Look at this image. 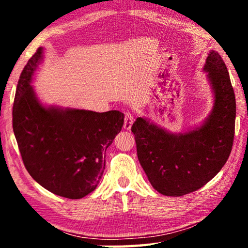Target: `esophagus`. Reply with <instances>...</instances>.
Instances as JSON below:
<instances>
[{"label": "esophagus", "instance_id": "esophagus-1", "mask_svg": "<svg viewBox=\"0 0 248 248\" xmlns=\"http://www.w3.org/2000/svg\"><path fill=\"white\" fill-rule=\"evenodd\" d=\"M133 124V116L130 114V112H125L124 115V128L129 130L130 128H131V125Z\"/></svg>", "mask_w": 248, "mask_h": 248}]
</instances>
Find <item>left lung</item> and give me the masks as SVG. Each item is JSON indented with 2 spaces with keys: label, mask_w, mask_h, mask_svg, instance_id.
<instances>
[{
  "label": "left lung",
  "mask_w": 248,
  "mask_h": 248,
  "mask_svg": "<svg viewBox=\"0 0 248 248\" xmlns=\"http://www.w3.org/2000/svg\"><path fill=\"white\" fill-rule=\"evenodd\" d=\"M204 70L216 100L201 127L170 134L141 117L131 127L140 164L162 195L178 197L198 190L219 173L232 151L236 102L228 69L212 50Z\"/></svg>",
  "instance_id": "obj_1"
}]
</instances>
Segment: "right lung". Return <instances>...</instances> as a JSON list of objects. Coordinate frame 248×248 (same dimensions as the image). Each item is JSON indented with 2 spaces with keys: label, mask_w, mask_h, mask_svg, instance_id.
<instances>
[{
  "label": "right lung",
  "mask_w": 248,
  "mask_h": 248,
  "mask_svg": "<svg viewBox=\"0 0 248 248\" xmlns=\"http://www.w3.org/2000/svg\"><path fill=\"white\" fill-rule=\"evenodd\" d=\"M43 49L20 73L13 105V130L29 175L52 194L81 199L97 187L106 150L124 125L118 110L46 108L31 82Z\"/></svg>",
  "instance_id": "obj_1"
}]
</instances>
